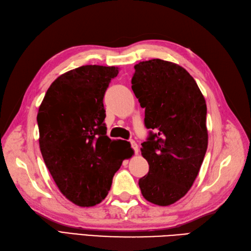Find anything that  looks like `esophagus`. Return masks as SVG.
I'll list each match as a JSON object with an SVG mask.
<instances>
[{
	"mask_svg": "<svg viewBox=\"0 0 251 251\" xmlns=\"http://www.w3.org/2000/svg\"><path fill=\"white\" fill-rule=\"evenodd\" d=\"M130 145H131V149L134 151V153H138V151H139V147H138V144L134 142L133 140H131L130 141Z\"/></svg>",
	"mask_w": 251,
	"mask_h": 251,
	"instance_id": "obj_1",
	"label": "esophagus"
}]
</instances>
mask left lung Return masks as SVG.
<instances>
[{
    "mask_svg": "<svg viewBox=\"0 0 251 251\" xmlns=\"http://www.w3.org/2000/svg\"><path fill=\"white\" fill-rule=\"evenodd\" d=\"M131 83L151 129L141 149L150 171L139 187L146 201L170 205L187 194L201 170L208 147L207 105L188 71L170 61L139 62Z\"/></svg>",
    "mask_w": 251,
    "mask_h": 251,
    "instance_id": "left-lung-1",
    "label": "left lung"
}]
</instances>
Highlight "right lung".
Segmentation results:
<instances>
[{"label":"right lung","instance_id":"add662e5","mask_svg":"<svg viewBox=\"0 0 251 251\" xmlns=\"http://www.w3.org/2000/svg\"><path fill=\"white\" fill-rule=\"evenodd\" d=\"M119 68L82 66L50 86L37 115L39 146L48 170L63 196L79 207L105 199L129 142L109 139L102 99Z\"/></svg>","mask_w":251,"mask_h":251}]
</instances>
